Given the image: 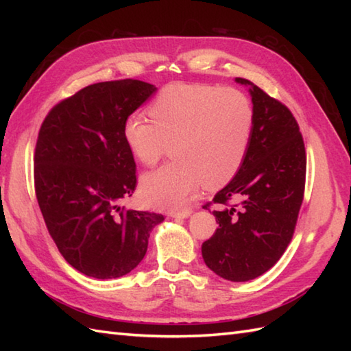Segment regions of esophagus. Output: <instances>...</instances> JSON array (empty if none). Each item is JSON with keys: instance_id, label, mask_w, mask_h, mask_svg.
Returning <instances> with one entry per match:
<instances>
[{"instance_id": "esophagus-1", "label": "esophagus", "mask_w": 351, "mask_h": 351, "mask_svg": "<svg viewBox=\"0 0 351 351\" xmlns=\"http://www.w3.org/2000/svg\"><path fill=\"white\" fill-rule=\"evenodd\" d=\"M190 214H191V211L189 210V208H184V210H178V211H170L169 213L170 217H173V219H185V217H189Z\"/></svg>"}]
</instances>
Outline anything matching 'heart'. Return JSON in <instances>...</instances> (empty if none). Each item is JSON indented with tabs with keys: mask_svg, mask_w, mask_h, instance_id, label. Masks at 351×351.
<instances>
[{
	"mask_svg": "<svg viewBox=\"0 0 351 351\" xmlns=\"http://www.w3.org/2000/svg\"><path fill=\"white\" fill-rule=\"evenodd\" d=\"M152 122L141 114L125 119L126 146L140 164L152 167L167 152L173 160L147 173L141 191L149 202L178 208L205 185L220 189L241 169L247 155L255 108L234 87L171 83L149 104Z\"/></svg>",
	"mask_w": 351,
	"mask_h": 351,
	"instance_id": "b5f03b06",
	"label": "heart"
}]
</instances>
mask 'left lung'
Instances as JSON below:
<instances>
[{"label":"left lung","instance_id":"left-lung-1","mask_svg":"<svg viewBox=\"0 0 351 351\" xmlns=\"http://www.w3.org/2000/svg\"><path fill=\"white\" fill-rule=\"evenodd\" d=\"M250 86L255 130L241 169L204 205L219 228L202 244L205 264L220 278L245 282L278 263L293 240L306 182V151L295 117L279 99Z\"/></svg>","mask_w":351,"mask_h":351}]
</instances>
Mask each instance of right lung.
I'll return each mask as SVG.
<instances>
[{"instance_id":"right-lung-1","label":"right lung","mask_w":351,"mask_h":351,"mask_svg":"<svg viewBox=\"0 0 351 351\" xmlns=\"http://www.w3.org/2000/svg\"><path fill=\"white\" fill-rule=\"evenodd\" d=\"M156 88L140 80L81 88L49 110L37 136L34 191L58 252L86 276L116 279L134 270L161 214L126 208L137 187L125 119Z\"/></svg>"}]
</instances>
